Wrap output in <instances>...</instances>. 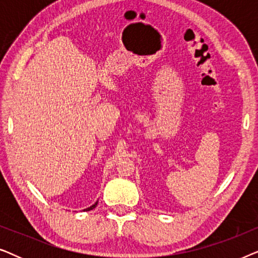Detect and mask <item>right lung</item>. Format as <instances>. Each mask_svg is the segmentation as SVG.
<instances>
[{"instance_id":"obj_1","label":"right lung","mask_w":258,"mask_h":258,"mask_svg":"<svg viewBox=\"0 0 258 258\" xmlns=\"http://www.w3.org/2000/svg\"><path fill=\"white\" fill-rule=\"evenodd\" d=\"M97 206V202L96 203H95V204H93V206H91L90 208H87V209H84V210H86V211H89V210H93L94 209V208L95 207H96Z\"/></svg>"}]
</instances>
